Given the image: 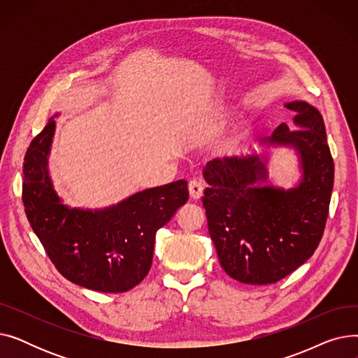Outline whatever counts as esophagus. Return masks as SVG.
I'll list each match as a JSON object with an SVG mask.
<instances>
[{
	"label": "esophagus",
	"instance_id": "esophagus-1",
	"mask_svg": "<svg viewBox=\"0 0 358 358\" xmlns=\"http://www.w3.org/2000/svg\"><path fill=\"white\" fill-rule=\"evenodd\" d=\"M189 193L193 200H199L203 194V184L197 180H193L189 182Z\"/></svg>",
	"mask_w": 358,
	"mask_h": 358
}]
</instances>
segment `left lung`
Listing matches in <instances>:
<instances>
[{
	"label": "left lung",
	"instance_id": "8db88e82",
	"mask_svg": "<svg viewBox=\"0 0 358 358\" xmlns=\"http://www.w3.org/2000/svg\"><path fill=\"white\" fill-rule=\"evenodd\" d=\"M286 107L294 127L281 123L267 139L292 145L302 164V180L290 190L262 185L264 157L209 161L201 197L210 238L228 275L245 285L277 283L306 262L322 239L334 187V159L322 115L306 101Z\"/></svg>",
	"mask_w": 358,
	"mask_h": 358
}]
</instances>
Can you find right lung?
I'll use <instances>...</instances> for the list:
<instances>
[{"label": "right lung", "mask_w": 358, "mask_h": 358, "mask_svg": "<svg viewBox=\"0 0 358 358\" xmlns=\"http://www.w3.org/2000/svg\"><path fill=\"white\" fill-rule=\"evenodd\" d=\"M53 134L52 117L24 157L23 204L31 229L72 283L103 293L134 289L150 270L157 231L189 200L187 181L143 190L103 210L71 209L48 174Z\"/></svg>", "instance_id": "add662e5"}]
</instances>
